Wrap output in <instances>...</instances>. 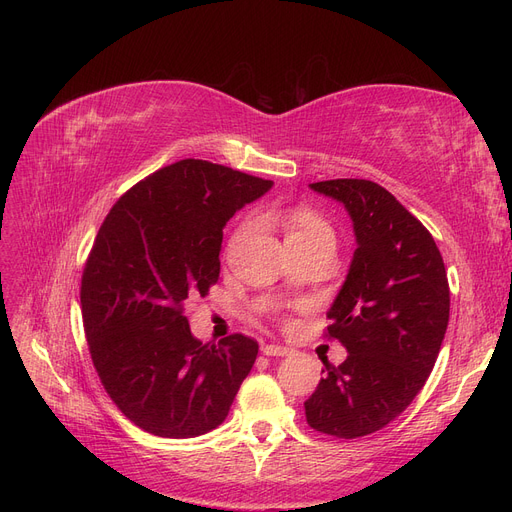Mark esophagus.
I'll return each mask as SVG.
<instances>
[{"instance_id":"esophagus-1","label":"esophagus","mask_w":512,"mask_h":512,"mask_svg":"<svg viewBox=\"0 0 512 512\" xmlns=\"http://www.w3.org/2000/svg\"><path fill=\"white\" fill-rule=\"evenodd\" d=\"M261 353L267 357H286V355H290V348L280 346V344H265V346H261Z\"/></svg>"}]
</instances>
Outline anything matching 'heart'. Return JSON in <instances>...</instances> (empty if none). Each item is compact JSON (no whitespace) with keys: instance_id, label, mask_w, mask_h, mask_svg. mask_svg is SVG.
Segmentation results:
<instances>
[{"instance_id":"1","label":"heart","mask_w":512,"mask_h":512,"mask_svg":"<svg viewBox=\"0 0 512 512\" xmlns=\"http://www.w3.org/2000/svg\"><path fill=\"white\" fill-rule=\"evenodd\" d=\"M280 220L286 228V242L290 240H307V238H330L334 240V232L326 220H321L317 213L309 209H297L292 213L280 215ZM259 228V222L255 218H249L238 226V230L232 236V245L247 240L251 234H255Z\"/></svg>"}]
</instances>
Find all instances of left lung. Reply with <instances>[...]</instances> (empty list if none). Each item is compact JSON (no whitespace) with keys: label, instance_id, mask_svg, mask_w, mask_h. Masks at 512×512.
<instances>
[{"label":"left lung","instance_id":"8db88e82","mask_svg":"<svg viewBox=\"0 0 512 512\" xmlns=\"http://www.w3.org/2000/svg\"><path fill=\"white\" fill-rule=\"evenodd\" d=\"M309 186L344 205L357 249L328 309V334L348 355L338 367L324 363L305 415L321 434L361 438L405 411L432 373L448 328V278L432 234L384 186Z\"/></svg>","mask_w":512,"mask_h":512}]
</instances>
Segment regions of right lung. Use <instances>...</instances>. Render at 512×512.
<instances>
[{
	"label": "right lung",
	"instance_id": "right-lung-1",
	"mask_svg": "<svg viewBox=\"0 0 512 512\" xmlns=\"http://www.w3.org/2000/svg\"><path fill=\"white\" fill-rule=\"evenodd\" d=\"M272 186L182 159L132 186L99 228L80 286L91 359L118 409L153 436L218 427L257 359L242 334L197 340L182 305L218 282L226 222Z\"/></svg>",
	"mask_w": 512,
	"mask_h": 512
}]
</instances>
